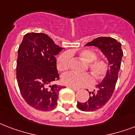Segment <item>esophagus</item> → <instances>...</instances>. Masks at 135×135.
<instances>
[{
  "label": "esophagus",
  "mask_w": 135,
  "mask_h": 135,
  "mask_svg": "<svg viewBox=\"0 0 135 135\" xmlns=\"http://www.w3.org/2000/svg\"><path fill=\"white\" fill-rule=\"evenodd\" d=\"M68 87H69V88H71L72 90H74V91H77V90H79V88H74V87H72V86H68Z\"/></svg>",
  "instance_id": "esophagus-1"
}]
</instances>
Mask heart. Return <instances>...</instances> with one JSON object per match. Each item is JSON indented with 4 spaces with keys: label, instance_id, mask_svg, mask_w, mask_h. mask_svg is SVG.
Listing matches in <instances>:
<instances>
[{
    "label": "heart",
    "instance_id": "heart-1",
    "mask_svg": "<svg viewBox=\"0 0 135 135\" xmlns=\"http://www.w3.org/2000/svg\"><path fill=\"white\" fill-rule=\"evenodd\" d=\"M71 54L73 51L64 52L58 56L56 59V67L60 71H65L69 69L71 61ZM80 58L86 62V69L91 71L95 79L99 81L106 76L108 71L109 64L104 58H97V53L92 49H84L79 53ZM64 84L74 88L85 87L93 83V79L88 73L76 74L74 72H69L62 76Z\"/></svg>",
    "mask_w": 135,
    "mask_h": 135
}]
</instances>
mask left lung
I'll use <instances>...</instances> for the list:
<instances>
[{
    "label": "left lung",
    "mask_w": 135,
    "mask_h": 135,
    "mask_svg": "<svg viewBox=\"0 0 135 135\" xmlns=\"http://www.w3.org/2000/svg\"><path fill=\"white\" fill-rule=\"evenodd\" d=\"M86 46L98 47L108 59L109 62L108 71L103 81L95 86L97 88L96 90L89 92L90 98L86 102H77V107L81 110L95 111L104 106L113 95L118 81L123 51L121 43L114 38L107 37L95 38L86 44Z\"/></svg>",
    "instance_id": "8db88e82"
}]
</instances>
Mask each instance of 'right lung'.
Here are the masks:
<instances>
[{"instance_id": "1", "label": "right lung", "mask_w": 135, "mask_h": 135, "mask_svg": "<svg viewBox=\"0 0 135 135\" xmlns=\"http://www.w3.org/2000/svg\"><path fill=\"white\" fill-rule=\"evenodd\" d=\"M63 48L44 33H27L17 52L16 77L20 91L29 105L49 111L56 107L64 86L53 84L59 78L55 56Z\"/></svg>"}]
</instances>
